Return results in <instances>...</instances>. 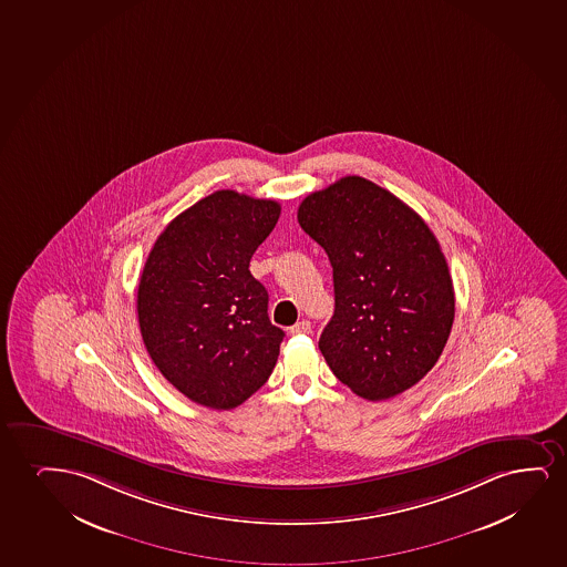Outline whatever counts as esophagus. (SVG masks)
<instances>
[{
	"mask_svg": "<svg viewBox=\"0 0 567 567\" xmlns=\"http://www.w3.org/2000/svg\"><path fill=\"white\" fill-rule=\"evenodd\" d=\"M311 331V324L306 319L298 321L295 327H290V334H308Z\"/></svg>",
	"mask_w": 567,
	"mask_h": 567,
	"instance_id": "1",
	"label": "esophagus"
}]
</instances>
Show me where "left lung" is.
Masks as SVG:
<instances>
[{
  "label": "left lung",
  "mask_w": 567,
  "mask_h": 567,
  "mask_svg": "<svg viewBox=\"0 0 567 567\" xmlns=\"http://www.w3.org/2000/svg\"><path fill=\"white\" fill-rule=\"evenodd\" d=\"M298 223L332 265L334 316L319 339L332 373L373 402L420 383L441 358L456 311L433 230L363 177L309 194Z\"/></svg>",
  "instance_id": "8db88e82"
}]
</instances>
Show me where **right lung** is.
<instances>
[{
  "label": "right lung",
  "mask_w": 567,
  "mask_h": 567,
  "mask_svg": "<svg viewBox=\"0 0 567 567\" xmlns=\"http://www.w3.org/2000/svg\"><path fill=\"white\" fill-rule=\"evenodd\" d=\"M280 204L217 190L157 236L138 282L147 353L192 402L233 410L264 386L285 332L250 259L279 221Z\"/></svg>",
  "instance_id": "obj_1"
}]
</instances>
